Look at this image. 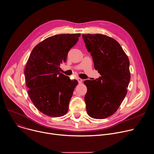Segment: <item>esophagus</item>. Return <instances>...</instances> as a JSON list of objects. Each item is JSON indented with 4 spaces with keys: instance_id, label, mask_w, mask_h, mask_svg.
<instances>
[{
    "instance_id": "obj_1",
    "label": "esophagus",
    "mask_w": 154,
    "mask_h": 154,
    "mask_svg": "<svg viewBox=\"0 0 154 154\" xmlns=\"http://www.w3.org/2000/svg\"><path fill=\"white\" fill-rule=\"evenodd\" d=\"M77 81H78V82H79V83H81L82 82V81H83V80L82 79H81L80 78H77Z\"/></svg>"
}]
</instances>
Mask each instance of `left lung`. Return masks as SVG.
Masks as SVG:
<instances>
[{"label":"left lung","instance_id":"1","mask_svg":"<svg viewBox=\"0 0 154 154\" xmlns=\"http://www.w3.org/2000/svg\"><path fill=\"white\" fill-rule=\"evenodd\" d=\"M86 49L92 57L95 70L101 75L85 80V97L89 116L103 119L113 115L127 94L131 79L129 60L117 41L108 35L83 34Z\"/></svg>","mask_w":154,"mask_h":154}]
</instances>
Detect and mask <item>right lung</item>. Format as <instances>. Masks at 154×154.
<instances>
[{
	"label": "right lung",
	"instance_id": "1",
	"mask_svg": "<svg viewBox=\"0 0 154 154\" xmlns=\"http://www.w3.org/2000/svg\"><path fill=\"white\" fill-rule=\"evenodd\" d=\"M80 34H58L46 38L32 49L25 68L29 97L42 113L54 117L66 114L76 80L60 72L61 63Z\"/></svg>",
	"mask_w": 154,
	"mask_h": 154
}]
</instances>
